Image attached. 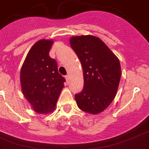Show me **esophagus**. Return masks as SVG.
Here are the masks:
<instances>
[{
	"label": "esophagus",
	"mask_w": 149,
	"mask_h": 149,
	"mask_svg": "<svg viewBox=\"0 0 149 149\" xmlns=\"http://www.w3.org/2000/svg\"><path fill=\"white\" fill-rule=\"evenodd\" d=\"M65 79H66V81H67V82H68V81H69V76H68V75L65 76Z\"/></svg>",
	"instance_id": "obj_1"
}]
</instances>
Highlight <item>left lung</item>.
<instances>
[{"label":"left lung","instance_id":"obj_1","mask_svg":"<svg viewBox=\"0 0 149 149\" xmlns=\"http://www.w3.org/2000/svg\"><path fill=\"white\" fill-rule=\"evenodd\" d=\"M70 45L81 61L84 88L75 95L79 109L98 114L114 100L120 80V64L104 43L92 35L70 38Z\"/></svg>","mask_w":149,"mask_h":149}]
</instances>
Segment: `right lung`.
I'll use <instances>...</instances> for the list:
<instances>
[{
	"instance_id": "add662e5",
	"label": "right lung",
	"mask_w": 149,
	"mask_h": 149,
	"mask_svg": "<svg viewBox=\"0 0 149 149\" xmlns=\"http://www.w3.org/2000/svg\"><path fill=\"white\" fill-rule=\"evenodd\" d=\"M52 40H40L31 48L21 69V89L34 111L48 113L55 109L65 77L57 63L49 56Z\"/></svg>"
}]
</instances>
